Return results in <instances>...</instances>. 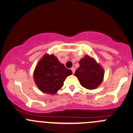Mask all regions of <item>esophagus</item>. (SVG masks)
I'll use <instances>...</instances> for the list:
<instances>
[{"mask_svg": "<svg viewBox=\"0 0 133 133\" xmlns=\"http://www.w3.org/2000/svg\"><path fill=\"white\" fill-rule=\"evenodd\" d=\"M71 71H72V74H74L75 72V71H76V69H75V68H71Z\"/></svg>", "mask_w": 133, "mask_h": 133, "instance_id": "esophagus-1", "label": "esophagus"}]
</instances>
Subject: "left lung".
<instances>
[{
  "label": "left lung",
  "instance_id": "1",
  "mask_svg": "<svg viewBox=\"0 0 133 133\" xmlns=\"http://www.w3.org/2000/svg\"><path fill=\"white\" fill-rule=\"evenodd\" d=\"M79 67L75 71L81 85L89 90L98 87L103 81L104 71L103 67L89 55H85L79 62Z\"/></svg>",
  "mask_w": 133,
  "mask_h": 133
}]
</instances>
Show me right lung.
<instances>
[{
	"mask_svg": "<svg viewBox=\"0 0 133 133\" xmlns=\"http://www.w3.org/2000/svg\"><path fill=\"white\" fill-rule=\"evenodd\" d=\"M72 71L65 68L54 54H44L34 71L33 77L38 89L48 94H55L62 87Z\"/></svg>",
	"mask_w": 133,
	"mask_h": 133,
	"instance_id": "obj_1",
	"label": "right lung"
}]
</instances>
